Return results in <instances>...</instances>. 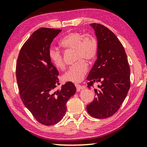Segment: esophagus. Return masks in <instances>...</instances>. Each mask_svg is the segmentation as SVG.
Instances as JSON below:
<instances>
[{"label": "esophagus", "mask_w": 147, "mask_h": 147, "mask_svg": "<svg viewBox=\"0 0 147 147\" xmlns=\"http://www.w3.org/2000/svg\"><path fill=\"white\" fill-rule=\"evenodd\" d=\"M75 87H76V91H80L81 90V89H83L85 88V86H81V85H80V84H75Z\"/></svg>", "instance_id": "34e87169"}]
</instances>
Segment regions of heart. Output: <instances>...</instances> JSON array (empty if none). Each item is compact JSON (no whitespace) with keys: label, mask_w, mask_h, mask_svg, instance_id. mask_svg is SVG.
<instances>
[{"label":"heart","mask_w":147,"mask_h":147,"mask_svg":"<svg viewBox=\"0 0 147 147\" xmlns=\"http://www.w3.org/2000/svg\"><path fill=\"white\" fill-rule=\"evenodd\" d=\"M60 45L66 49L75 50V61L77 62L63 74V80L73 83L80 82L84 78L88 71V65L86 61L91 63L96 58L98 51L97 41L90 34L71 32L61 39ZM49 56L56 68L65 69V64L63 54L58 48L51 47L49 51Z\"/></svg>","instance_id":"1"}]
</instances>
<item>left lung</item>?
Returning <instances> with one entry per match:
<instances>
[{
    "label": "left lung",
    "mask_w": 147,
    "mask_h": 147,
    "mask_svg": "<svg viewBox=\"0 0 147 147\" xmlns=\"http://www.w3.org/2000/svg\"><path fill=\"white\" fill-rule=\"evenodd\" d=\"M90 25L98 40L97 59L89 72L88 88L94 89L96 97L87 106V111L96 119L112 116L120 108L130 88V69L121 41L110 30L101 24Z\"/></svg>",
    "instance_id": "1"
}]
</instances>
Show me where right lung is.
I'll return each mask as SVG.
<instances>
[{"mask_svg":"<svg viewBox=\"0 0 147 147\" xmlns=\"http://www.w3.org/2000/svg\"><path fill=\"white\" fill-rule=\"evenodd\" d=\"M61 30L41 28L35 31L22 46L16 63V78L24 105L39 123L51 126L65 115L66 104L76 93L68 82L61 89L59 73L49 56L53 39Z\"/></svg>","mask_w":147,"mask_h":147,"instance_id":"right-lung-1","label":"right lung"}]
</instances>
